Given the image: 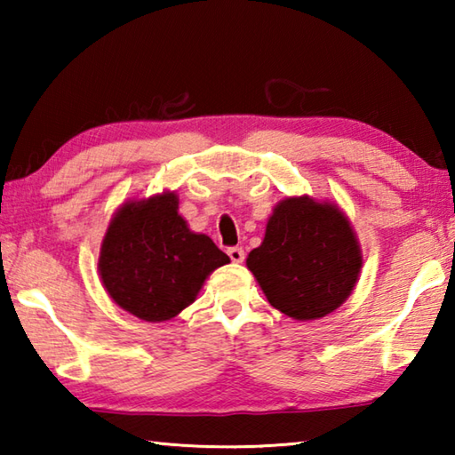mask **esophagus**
<instances>
[{
	"label": "esophagus",
	"mask_w": 455,
	"mask_h": 455,
	"mask_svg": "<svg viewBox=\"0 0 455 455\" xmlns=\"http://www.w3.org/2000/svg\"><path fill=\"white\" fill-rule=\"evenodd\" d=\"M227 252H228V257H230V260H233V263H243V260H244V251L241 249V246H230Z\"/></svg>",
	"instance_id": "34e87169"
}]
</instances>
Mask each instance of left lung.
<instances>
[{
	"label": "left lung",
	"mask_w": 455,
	"mask_h": 455,
	"mask_svg": "<svg viewBox=\"0 0 455 455\" xmlns=\"http://www.w3.org/2000/svg\"><path fill=\"white\" fill-rule=\"evenodd\" d=\"M246 267L275 309L313 321L347 301L363 255L347 214L335 203L303 195L275 206L263 243L249 252Z\"/></svg>",
	"instance_id": "8db88e82"
}]
</instances>
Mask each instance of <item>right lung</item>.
Masks as SVG:
<instances>
[{"mask_svg":"<svg viewBox=\"0 0 455 455\" xmlns=\"http://www.w3.org/2000/svg\"><path fill=\"white\" fill-rule=\"evenodd\" d=\"M230 259L211 236L190 230L179 196L164 190L126 200L106 228L98 273L120 309L148 323L176 317L195 303L209 275Z\"/></svg>","mask_w":455,"mask_h":455,"instance_id":"1","label":"right lung"}]
</instances>
